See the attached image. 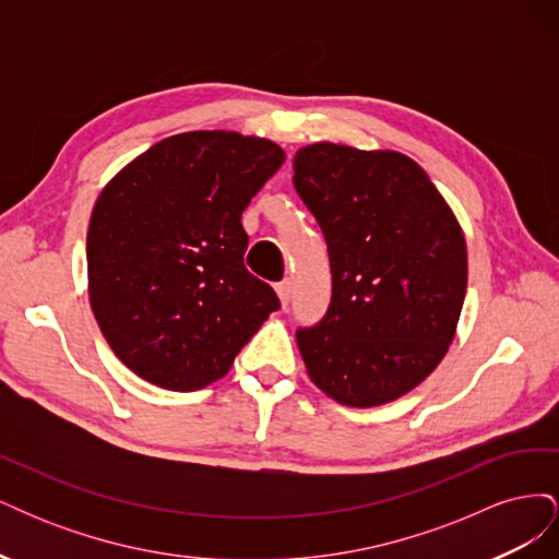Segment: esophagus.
I'll list each match as a JSON object with an SVG mask.
<instances>
[{
  "instance_id": "esophagus-1",
  "label": "esophagus",
  "mask_w": 559,
  "mask_h": 559,
  "mask_svg": "<svg viewBox=\"0 0 559 559\" xmlns=\"http://www.w3.org/2000/svg\"><path fill=\"white\" fill-rule=\"evenodd\" d=\"M275 292H277V296H280L282 308L289 306V302H292V280H282V282L275 286Z\"/></svg>"
}]
</instances>
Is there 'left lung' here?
Instances as JSON below:
<instances>
[{
	"label": "left lung",
	"mask_w": 559,
	"mask_h": 559,
	"mask_svg": "<svg viewBox=\"0 0 559 559\" xmlns=\"http://www.w3.org/2000/svg\"><path fill=\"white\" fill-rule=\"evenodd\" d=\"M294 186L324 233L331 302L296 341L312 382L370 408L408 394L441 364L466 296V242L431 179L396 151L319 142Z\"/></svg>",
	"instance_id": "1"
}]
</instances>
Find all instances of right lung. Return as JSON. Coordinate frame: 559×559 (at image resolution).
I'll list each match as a JSON object with an SVG mask.
<instances>
[{"instance_id": "add662e5", "label": "right lung", "mask_w": 559, "mask_h": 559, "mask_svg": "<svg viewBox=\"0 0 559 559\" xmlns=\"http://www.w3.org/2000/svg\"><path fill=\"white\" fill-rule=\"evenodd\" d=\"M284 163L261 138L198 130L167 138L99 193L86 242L91 308L132 373L173 392L224 378L280 310L245 267L242 212Z\"/></svg>"}]
</instances>
